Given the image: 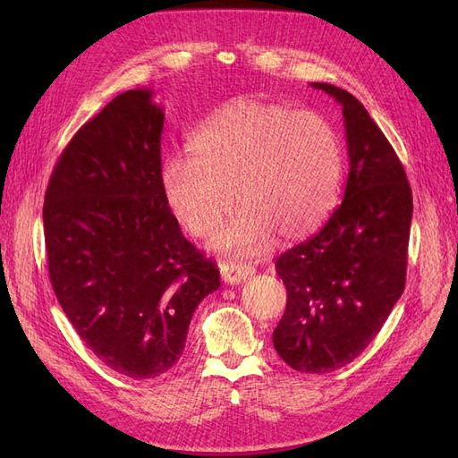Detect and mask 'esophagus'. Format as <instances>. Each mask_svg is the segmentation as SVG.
Instances as JSON below:
<instances>
[{
    "label": "esophagus",
    "instance_id": "1",
    "mask_svg": "<svg viewBox=\"0 0 458 458\" xmlns=\"http://www.w3.org/2000/svg\"><path fill=\"white\" fill-rule=\"evenodd\" d=\"M219 271H221V279H224L227 284L242 283L248 279V276H252L256 273V269L250 266V263H242V261H221Z\"/></svg>",
    "mask_w": 458,
    "mask_h": 458
}]
</instances>
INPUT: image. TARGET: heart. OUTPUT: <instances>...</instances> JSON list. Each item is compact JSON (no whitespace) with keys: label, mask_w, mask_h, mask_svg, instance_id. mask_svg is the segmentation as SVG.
Here are the masks:
<instances>
[{"label":"heart","mask_w":458,"mask_h":458,"mask_svg":"<svg viewBox=\"0 0 458 458\" xmlns=\"http://www.w3.org/2000/svg\"><path fill=\"white\" fill-rule=\"evenodd\" d=\"M189 152L164 162L165 202L192 234L212 237L237 199L241 212L216 239L225 252L259 254L275 233L306 237L338 202V135L310 110L241 97L191 133Z\"/></svg>","instance_id":"obj_1"}]
</instances>
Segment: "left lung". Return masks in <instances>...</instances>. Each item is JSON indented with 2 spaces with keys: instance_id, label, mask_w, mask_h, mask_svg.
<instances>
[{
  "instance_id": "obj_1",
  "label": "left lung",
  "mask_w": 458,
  "mask_h": 458,
  "mask_svg": "<svg viewBox=\"0 0 458 458\" xmlns=\"http://www.w3.org/2000/svg\"><path fill=\"white\" fill-rule=\"evenodd\" d=\"M311 86L342 105L350 175L321 231L275 261L286 310L273 345L294 370L325 374L367 348L403 294L412 192L367 108L342 88Z\"/></svg>"
}]
</instances>
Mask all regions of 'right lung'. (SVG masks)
Segmentation results:
<instances>
[{"mask_svg":"<svg viewBox=\"0 0 458 458\" xmlns=\"http://www.w3.org/2000/svg\"><path fill=\"white\" fill-rule=\"evenodd\" d=\"M164 113L150 89L114 97L55 164L44 202L49 279L78 336L130 378L170 370L216 261L189 242L162 191Z\"/></svg>","mask_w":458,"mask_h":458,"instance_id":"1","label":"right lung"}]
</instances>
